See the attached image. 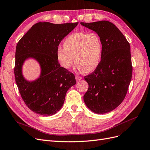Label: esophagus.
<instances>
[{
	"mask_svg": "<svg viewBox=\"0 0 150 150\" xmlns=\"http://www.w3.org/2000/svg\"><path fill=\"white\" fill-rule=\"evenodd\" d=\"M75 78H76V81H79V80H81V79H82V77L80 76H78V75H76Z\"/></svg>",
	"mask_w": 150,
	"mask_h": 150,
	"instance_id": "obj_1",
	"label": "esophagus"
}]
</instances>
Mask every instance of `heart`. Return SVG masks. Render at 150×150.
Returning <instances> with one entry per match:
<instances>
[{"mask_svg": "<svg viewBox=\"0 0 150 150\" xmlns=\"http://www.w3.org/2000/svg\"><path fill=\"white\" fill-rule=\"evenodd\" d=\"M103 51L101 38L96 33L78 32L69 35L64 41V47L57 49L60 65L69 69L74 62L84 72L93 71L99 64Z\"/></svg>", "mask_w": 150, "mask_h": 150, "instance_id": "1", "label": "heart"}]
</instances>
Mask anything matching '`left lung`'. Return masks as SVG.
Returning a JSON list of instances; mask_svg holds the SVG:
<instances>
[{"instance_id": "1", "label": "left lung", "mask_w": 150, "mask_h": 150, "mask_svg": "<svg viewBox=\"0 0 150 150\" xmlns=\"http://www.w3.org/2000/svg\"><path fill=\"white\" fill-rule=\"evenodd\" d=\"M101 38V59L93 72L84 77L89 84L84 95L86 105L96 114L115 110L124 100L133 67L129 43L115 24L107 21L81 22Z\"/></svg>"}]
</instances>
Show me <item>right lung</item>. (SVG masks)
Here are the masks:
<instances>
[{
	"label": "right lung",
	"instance_id": "obj_1",
	"mask_svg": "<svg viewBox=\"0 0 150 150\" xmlns=\"http://www.w3.org/2000/svg\"><path fill=\"white\" fill-rule=\"evenodd\" d=\"M78 24L38 22L17 44L16 84L27 106L37 114L46 116L56 114L63 106L67 90L76 83L74 74L61 67L56 53L61 40ZM29 58L37 60L42 69L40 78L33 81L26 80L22 74V66Z\"/></svg>",
	"mask_w": 150,
	"mask_h": 150
}]
</instances>
